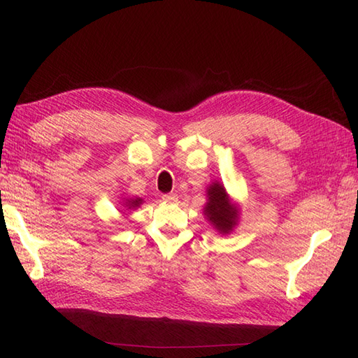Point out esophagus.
Segmentation results:
<instances>
[{"label":"esophagus","mask_w":358,"mask_h":358,"mask_svg":"<svg viewBox=\"0 0 358 358\" xmlns=\"http://www.w3.org/2000/svg\"><path fill=\"white\" fill-rule=\"evenodd\" d=\"M163 200H166V201H177L178 196L175 195V194H164L163 195Z\"/></svg>","instance_id":"1"}]
</instances>
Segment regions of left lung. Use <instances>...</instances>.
Returning <instances> with one entry per match:
<instances>
[{
  "instance_id": "8db88e82",
  "label": "left lung",
  "mask_w": 358,
  "mask_h": 358,
  "mask_svg": "<svg viewBox=\"0 0 358 358\" xmlns=\"http://www.w3.org/2000/svg\"><path fill=\"white\" fill-rule=\"evenodd\" d=\"M208 203L204 206V215L220 234H229L238 222V208L229 200L226 189L218 181L208 189Z\"/></svg>"
}]
</instances>
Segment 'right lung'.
Here are the masks:
<instances>
[{"instance_id": "right-lung-1", "label": "right lung", "mask_w": 358, "mask_h": 358, "mask_svg": "<svg viewBox=\"0 0 358 358\" xmlns=\"http://www.w3.org/2000/svg\"><path fill=\"white\" fill-rule=\"evenodd\" d=\"M143 203V199H138V196H136V199H127V200H124V208H127V209H135V208H138L140 204Z\"/></svg>"}]
</instances>
